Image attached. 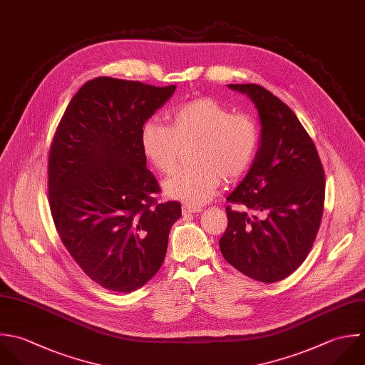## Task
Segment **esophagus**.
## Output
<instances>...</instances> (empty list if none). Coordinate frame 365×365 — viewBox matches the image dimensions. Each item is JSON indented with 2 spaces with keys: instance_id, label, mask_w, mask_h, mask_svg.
<instances>
[{
  "instance_id": "34e87169",
  "label": "esophagus",
  "mask_w": 365,
  "mask_h": 365,
  "mask_svg": "<svg viewBox=\"0 0 365 365\" xmlns=\"http://www.w3.org/2000/svg\"><path fill=\"white\" fill-rule=\"evenodd\" d=\"M200 212H202L200 207H190V206H183L182 207L183 215H192V213H200Z\"/></svg>"
}]
</instances>
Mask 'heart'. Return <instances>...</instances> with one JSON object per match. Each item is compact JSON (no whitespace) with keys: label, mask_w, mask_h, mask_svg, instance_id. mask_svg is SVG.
<instances>
[{"label":"heart","mask_w":365,"mask_h":365,"mask_svg":"<svg viewBox=\"0 0 365 365\" xmlns=\"http://www.w3.org/2000/svg\"><path fill=\"white\" fill-rule=\"evenodd\" d=\"M169 118L170 125L146 120L140 145L163 175H172L182 149L193 145L190 160L195 165L179 170L165 185L170 197L200 206L216 195L222 178L233 182L252 168L260 136L249 113H233L213 98H197L173 108Z\"/></svg>","instance_id":"b5f03b06"}]
</instances>
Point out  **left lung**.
I'll use <instances>...</instances> for the list:
<instances>
[{"mask_svg":"<svg viewBox=\"0 0 365 365\" xmlns=\"http://www.w3.org/2000/svg\"><path fill=\"white\" fill-rule=\"evenodd\" d=\"M256 105L260 148L243 182L227 196L223 257L250 279L276 283L302 266L316 240L324 207V169L296 113L256 83H230Z\"/></svg>","mask_w":365,"mask_h":365,"instance_id":"1","label":"left lung"}]
</instances>
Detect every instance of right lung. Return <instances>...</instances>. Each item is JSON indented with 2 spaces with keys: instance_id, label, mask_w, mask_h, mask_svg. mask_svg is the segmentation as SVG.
<instances>
[{
  "instance_id": "1",
  "label": "right lung",
  "mask_w": 365,
  "mask_h": 365,
  "mask_svg": "<svg viewBox=\"0 0 365 365\" xmlns=\"http://www.w3.org/2000/svg\"><path fill=\"white\" fill-rule=\"evenodd\" d=\"M176 85L99 76L66 106L48 155V202L55 229L83 273L130 293L160 269L179 202H158L159 183L140 145L142 125Z\"/></svg>"
}]
</instances>
